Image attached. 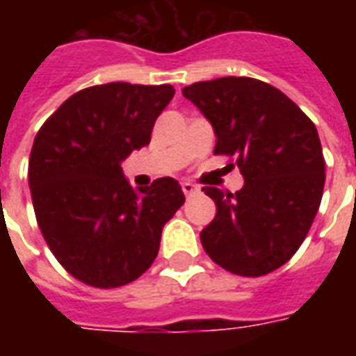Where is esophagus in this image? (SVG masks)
<instances>
[{"mask_svg":"<svg viewBox=\"0 0 356 356\" xmlns=\"http://www.w3.org/2000/svg\"><path fill=\"white\" fill-rule=\"evenodd\" d=\"M181 186H183V193H185V196H193V194L198 193V186L194 185V183H191V181H185Z\"/></svg>","mask_w":356,"mask_h":356,"instance_id":"34e87169","label":"esophagus"}]
</instances>
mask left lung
Here are the masks:
<instances>
[{
	"label": "left lung",
	"instance_id": "8db88e82",
	"mask_svg": "<svg viewBox=\"0 0 356 356\" xmlns=\"http://www.w3.org/2000/svg\"><path fill=\"white\" fill-rule=\"evenodd\" d=\"M183 95L213 125V152L234 156L244 175L234 194L202 188L217 206L202 246L234 275H268L298 252L321 206L326 175L316 127L280 89L255 78L198 81Z\"/></svg>",
	"mask_w": 356,
	"mask_h": 356
}]
</instances>
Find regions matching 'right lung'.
I'll use <instances>...</instances> for the list:
<instances>
[{
  "label": "right lung",
  "instance_id": "add662e5",
  "mask_svg": "<svg viewBox=\"0 0 356 356\" xmlns=\"http://www.w3.org/2000/svg\"><path fill=\"white\" fill-rule=\"evenodd\" d=\"M173 95L168 83L93 86L66 99L35 135L28 163L35 219L80 282L108 290L137 280L185 202L175 179L133 191L122 171L125 158L150 143Z\"/></svg>",
  "mask_w": 356,
  "mask_h": 356
}]
</instances>
